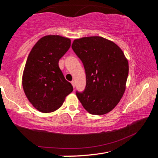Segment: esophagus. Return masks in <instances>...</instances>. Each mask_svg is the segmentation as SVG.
Wrapping results in <instances>:
<instances>
[{
  "mask_svg": "<svg viewBox=\"0 0 158 158\" xmlns=\"http://www.w3.org/2000/svg\"><path fill=\"white\" fill-rule=\"evenodd\" d=\"M71 84H72V85H73V87H74V88L75 87V82H74V81H71Z\"/></svg>",
  "mask_w": 158,
  "mask_h": 158,
  "instance_id": "34e87169",
  "label": "esophagus"
}]
</instances>
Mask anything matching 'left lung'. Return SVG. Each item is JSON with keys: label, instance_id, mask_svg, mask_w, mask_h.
I'll return each mask as SVG.
<instances>
[{"label": "left lung", "instance_id": "obj_1", "mask_svg": "<svg viewBox=\"0 0 158 158\" xmlns=\"http://www.w3.org/2000/svg\"><path fill=\"white\" fill-rule=\"evenodd\" d=\"M72 49L84 65L86 84L76 92L82 106L93 115L111 111L123 95L128 61L114 42L99 36L74 40Z\"/></svg>", "mask_w": 158, "mask_h": 158}]
</instances>
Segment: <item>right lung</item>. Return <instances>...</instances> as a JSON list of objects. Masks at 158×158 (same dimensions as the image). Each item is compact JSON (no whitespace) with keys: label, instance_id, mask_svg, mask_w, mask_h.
Returning a JSON list of instances; mask_svg holds the SVG:
<instances>
[{"label":"right lung","instance_id":"add662e5","mask_svg":"<svg viewBox=\"0 0 158 158\" xmlns=\"http://www.w3.org/2000/svg\"><path fill=\"white\" fill-rule=\"evenodd\" d=\"M71 40L60 35H47L34 45L23 70L22 85L30 102L43 113L63 105L73 87L64 77L58 61L70 47Z\"/></svg>","mask_w":158,"mask_h":158}]
</instances>
